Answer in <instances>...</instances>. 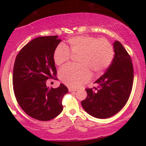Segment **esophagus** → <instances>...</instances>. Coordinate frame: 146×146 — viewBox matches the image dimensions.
I'll return each mask as SVG.
<instances>
[{
	"instance_id": "1",
	"label": "esophagus",
	"mask_w": 146,
	"mask_h": 146,
	"mask_svg": "<svg viewBox=\"0 0 146 146\" xmlns=\"http://www.w3.org/2000/svg\"><path fill=\"white\" fill-rule=\"evenodd\" d=\"M68 90H69V91H70V92H72V91H77V89H73V88H68Z\"/></svg>"
}]
</instances>
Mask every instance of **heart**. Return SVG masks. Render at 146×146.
<instances>
[{
	"label": "heart",
	"instance_id": "obj_1",
	"mask_svg": "<svg viewBox=\"0 0 146 146\" xmlns=\"http://www.w3.org/2000/svg\"><path fill=\"white\" fill-rule=\"evenodd\" d=\"M67 46L60 44L53 53L56 65L61 66L77 56V65H68L58 71V77L66 85L77 88L90 80L91 73L102 74L110 67L115 56L112 44L105 38L91 36H73L67 40Z\"/></svg>",
	"mask_w": 146,
	"mask_h": 146
}]
</instances>
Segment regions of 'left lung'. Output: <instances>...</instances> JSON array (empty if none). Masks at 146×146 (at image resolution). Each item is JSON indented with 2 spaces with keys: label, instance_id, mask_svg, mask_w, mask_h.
I'll return each instance as SVG.
<instances>
[{
  "label": "left lung",
  "instance_id": "8db88e82",
  "mask_svg": "<svg viewBox=\"0 0 146 146\" xmlns=\"http://www.w3.org/2000/svg\"><path fill=\"white\" fill-rule=\"evenodd\" d=\"M115 56L110 67L96 80L97 87L86 88L88 96L81 102L88 114L107 118L120 111L132 90L134 71L131 58L120 42L114 44Z\"/></svg>",
  "mask_w": 146,
  "mask_h": 146
}]
</instances>
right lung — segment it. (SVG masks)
Listing matches in <instances>:
<instances>
[{
	"instance_id": "add662e5",
	"label": "right lung",
	"mask_w": 146,
	"mask_h": 146,
	"mask_svg": "<svg viewBox=\"0 0 146 146\" xmlns=\"http://www.w3.org/2000/svg\"><path fill=\"white\" fill-rule=\"evenodd\" d=\"M58 36L36 38L24 46L17 55L13 72L14 94L17 102L29 117L50 120L63 110L62 100L68 92L60 84L47 87L48 79L57 80L53 53L61 39Z\"/></svg>"
}]
</instances>
